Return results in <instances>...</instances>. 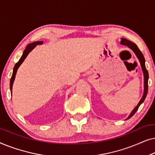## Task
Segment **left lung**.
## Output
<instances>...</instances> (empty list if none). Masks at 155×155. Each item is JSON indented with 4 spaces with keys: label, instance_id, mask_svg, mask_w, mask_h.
Returning a JSON list of instances; mask_svg holds the SVG:
<instances>
[{
    "label": "left lung",
    "instance_id": "1",
    "mask_svg": "<svg viewBox=\"0 0 155 155\" xmlns=\"http://www.w3.org/2000/svg\"><path fill=\"white\" fill-rule=\"evenodd\" d=\"M120 44H123V45L128 46L129 48H131V49H132L133 51H134L135 55H136L137 57L139 59L140 63V65H141V67H142V69H143V74H144V87H145V88H144L143 96V97H142V99H140V101H139V103L137 104V105L136 106V107H135V109L133 110L130 115H129L128 118H127V119H128V118H131L133 115H134V114H135V112H136L137 111V109H138L140 106L141 104L143 102L144 100H145V98H146V96H147V91H148V79H149V75H148L147 70L146 69V68H145V58H144L143 54H142L140 50L139 49L136 44L133 43V42H131L130 41H128V40L124 39V38H122V39H121V41H120Z\"/></svg>",
    "mask_w": 155,
    "mask_h": 155
}]
</instances>
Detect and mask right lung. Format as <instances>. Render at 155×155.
<instances>
[{"label":"right lung","instance_id":"add662e5","mask_svg":"<svg viewBox=\"0 0 155 155\" xmlns=\"http://www.w3.org/2000/svg\"><path fill=\"white\" fill-rule=\"evenodd\" d=\"M43 44V41H35L34 42V43H31V44H29L27 46L26 48H25L24 52H23V54L22 56H21V58L20 60L18 63H16L15 65V67L13 68V73H12V77L10 78V91L12 92V84H13V82H14V80H15V75H16V73H17V71H18V68L20 67V65L22 64V63L24 61V60L26 58L27 55L29 52L31 51V50L33 49L36 46L38 45V44Z\"/></svg>","mask_w":155,"mask_h":155}]
</instances>
